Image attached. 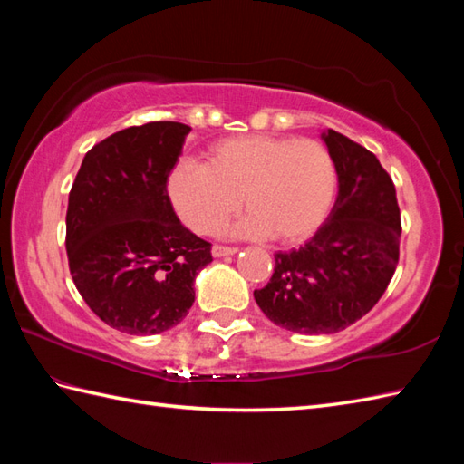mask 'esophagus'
I'll use <instances>...</instances> for the list:
<instances>
[{"label": "esophagus", "mask_w": 464, "mask_h": 464, "mask_svg": "<svg viewBox=\"0 0 464 464\" xmlns=\"http://www.w3.org/2000/svg\"><path fill=\"white\" fill-rule=\"evenodd\" d=\"M239 249L237 247H229V245H213V257H227V255H235Z\"/></svg>", "instance_id": "1"}]
</instances>
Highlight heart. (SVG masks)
<instances>
[{
    "label": "heart",
    "instance_id": "heart-1",
    "mask_svg": "<svg viewBox=\"0 0 464 464\" xmlns=\"http://www.w3.org/2000/svg\"><path fill=\"white\" fill-rule=\"evenodd\" d=\"M167 189L195 233H217L245 203L249 213L233 227L235 235H273L277 243L293 245L327 219L337 193V165L317 140L243 135L215 143L207 163H177Z\"/></svg>",
    "mask_w": 464,
    "mask_h": 464
}]
</instances>
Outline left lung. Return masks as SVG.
Returning a JSON list of instances; mask_svg holds the SVG:
<instances>
[{"label":"left lung","instance_id":"left-lung-1","mask_svg":"<svg viewBox=\"0 0 464 464\" xmlns=\"http://www.w3.org/2000/svg\"><path fill=\"white\" fill-rule=\"evenodd\" d=\"M323 140L337 165V201L303 247L275 255L273 277L253 293L265 317L301 334L343 331L377 304L402 231L395 183L374 153L334 130Z\"/></svg>","mask_w":464,"mask_h":464}]
</instances>
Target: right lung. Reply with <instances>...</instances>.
I'll return each instance as SVG.
<instances>
[{
	"mask_svg": "<svg viewBox=\"0 0 464 464\" xmlns=\"http://www.w3.org/2000/svg\"><path fill=\"white\" fill-rule=\"evenodd\" d=\"M189 125L151 121L117 131L85 153L69 191L65 249L77 291L97 317L130 334L185 319L211 243L175 215L167 177Z\"/></svg>",
	"mask_w": 464,
	"mask_h": 464,
	"instance_id": "1",
	"label": "right lung"
}]
</instances>
